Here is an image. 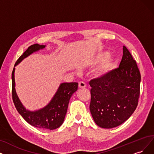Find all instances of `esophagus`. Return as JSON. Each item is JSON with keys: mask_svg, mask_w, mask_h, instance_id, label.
<instances>
[{"mask_svg": "<svg viewBox=\"0 0 154 154\" xmlns=\"http://www.w3.org/2000/svg\"><path fill=\"white\" fill-rule=\"evenodd\" d=\"M78 87L80 88H83L86 87V84L83 82H79L78 83Z\"/></svg>", "mask_w": 154, "mask_h": 154, "instance_id": "esophagus-1", "label": "esophagus"}]
</instances>
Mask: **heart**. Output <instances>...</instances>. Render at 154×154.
Wrapping results in <instances>:
<instances>
[{
  "label": "heart",
  "instance_id": "heart-1",
  "mask_svg": "<svg viewBox=\"0 0 154 154\" xmlns=\"http://www.w3.org/2000/svg\"><path fill=\"white\" fill-rule=\"evenodd\" d=\"M101 62L102 63L94 71V75L97 78H103L107 76L114 66V61L109 57L108 52H100L97 54L90 60L89 65L95 66Z\"/></svg>",
  "mask_w": 154,
  "mask_h": 154
}]
</instances>
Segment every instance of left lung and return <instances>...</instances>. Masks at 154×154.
<instances>
[{
	"label": "left lung",
	"instance_id": "8db88e82",
	"mask_svg": "<svg viewBox=\"0 0 154 154\" xmlns=\"http://www.w3.org/2000/svg\"><path fill=\"white\" fill-rule=\"evenodd\" d=\"M141 75L136 61L123 46L119 66L103 78L90 82V110L95 123L103 128L119 126L132 115L140 97Z\"/></svg>",
	"mask_w": 154,
	"mask_h": 154
}]
</instances>
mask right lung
<instances>
[{"instance_id":"1","label":"right lung","mask_w":154,"mask_h":154,"mask_svg":"<svg viewBox=\"0 0 154 154\" xmlns=\"http://www.w3.org/2000/svg\"><path fill=\"white\" fill-rule=\"evenodd\" d=\"M45 47V45L38 44L29 46L17 59L14 66L30 54L44 48ZM14 71L15 67L12 72V95L18 112L29 125L38 128L52 130L60 127L64 122L70 98L78 90V83L76 82L61 83L56 94L47 106L35 111H29L23 106L17 95L15 90Z\"/></svg>"}]
</instances>
